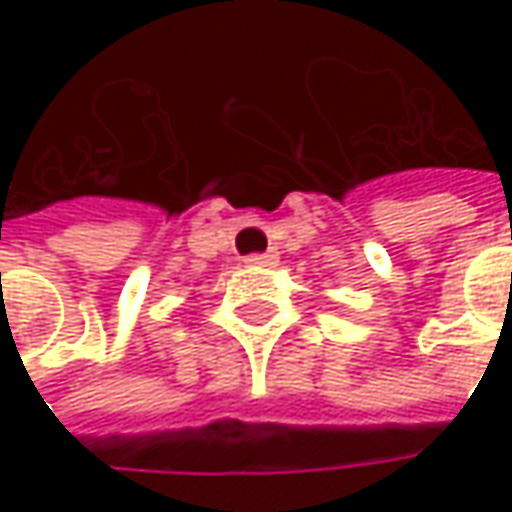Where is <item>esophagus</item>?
Segmentation results:
<instances>
[{"label":"esophagus","mask_w":512,"mask_h":512,"mask_svg":"<svg viewBox=\"0 0 512 512\" xmlns=\"http://www.w3.org/2000/svg\"><path fill=\"white\" fill-rule=\"evenodd\" d=\"M247 267H270L276 265V253H253L245 259Z\"/></svg>","instance_id":"1"}]
</instances>
